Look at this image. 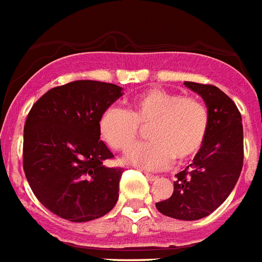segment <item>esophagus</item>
Here are the masks:
<instances>
[{
  "label": "esophagus",
  "instance_id": "esophagus-1",
  "mask_svg": "<svg viewBox=\"0 0 262 262\" xmlns=\"http://www.w3.org/2000/svg\"><path fill=\"white\" fill-rule=\"evenodd\" d=\"M145 176H146V179L149 181H156L158 180V176L155 174H150V173H148V171H145Z\"/></svg>",
  "mask_w": 262,
  "mask_h": 262
}]
</instances>
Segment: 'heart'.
<instances>
[{"label": "heart", "instance_id": "b5f03b06", "mask_svg": "<svg viewBox=\"0 0 262 262\" xmlns=\"http://www.w3.org/2000/svg\"><path fill=\"white\" fill-rule=\"evenodd\" d=\"M149 128V144L137 145L124 162L145 170H162L176 162L194 158L205 142L209 114L196 97H183L174 92L148 89L133 97L128 110L106 108L99 118V134L116 150H127L138 137L139 127Z\"/></svg>", "mask_w": 262, "mask_h": 262}]
</instances>
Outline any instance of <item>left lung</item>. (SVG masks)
I'll return each mask as SVG.
<instances>
[{
	"mask_svg": "<svg viewBox=\"0 0 262 262\" xmlns=\"http://www.w3.org/2000/svg\"><path fill=\"white\" fill-rule=\"evenodd\" d=\"M184 85L207 106V138L191 165L176 174L170 198L156 202V208L166 216L198 221L221 207L237 183L243 167V124L236 104L219 88L195 82Z\"/></svg>",
	"mask_w": 262,
	"mask_h": 262,
	"instance_id": "8db88e82",
	"label": "left lung"
}]
</instances>
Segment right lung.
<instances>
[{
    "label": "right lung",
    "instance_id": "1",
    "mask_svg": "<svg viewBox=\"0 0 262 262\" xmlns=\"http://www.w3.org/2000/svg\"><path fill=\"white\" fill-rule=\"evenodd\" d=\"M123 96V88L74 81L46 92L24 128V170L32 191L49 211L70 222L104 216L118 200L120 167L100 141L99 118Z\"/></svg>",
    "mask_w": 262,
    "mask_h": 262
}]
</instances>
